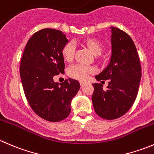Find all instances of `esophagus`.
<instances>
[{"instance_id":"34e87169","label":"esophagus","mask_w":154,"mask_h":154,"mask_svg":"<svg viewBox=\"0 0 154 154\" xmlns=\"http://www.w3.org/2000/svg\"><path fill=\"white\" fill-rule=\"evenodd\" d=\"M80 86L83 87L85 86V85H86V83H84V82H80Z\"/></svg>"}]
</instances>
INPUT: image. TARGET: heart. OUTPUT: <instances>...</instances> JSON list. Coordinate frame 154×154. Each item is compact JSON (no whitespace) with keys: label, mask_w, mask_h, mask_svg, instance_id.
I'll return each instance as SVG.
<instances>
[{"label":"heart","mask_w":154,"mask_h":154,"mask_svg":"<svg viewBox=\"0 0 154 154\" xmlns=\"http://www.w3.org/2000/svg\"><path fill=\"white\" fill-rule=\"evenodd\" d=\"M83 45L88 48L91 54L94 56L100 55L103 51V45L97 39L95 38H87L83 42ZM75 47L71 42H68L62 50V54L64 60L67 62H71L74 59ZM93 73V69L91 67L83 66L80 64H74L69 66L67 70V74L71 78L78 80H86L88 75Z\"/></svg>","instance_id":"heart-1"}]
</instances>
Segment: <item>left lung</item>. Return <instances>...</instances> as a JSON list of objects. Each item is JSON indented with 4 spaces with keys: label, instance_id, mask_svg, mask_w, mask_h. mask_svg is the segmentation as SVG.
I'll list each match as a JSON object with an SVG mask.
<instances>
[{
    "label": "left lung",
    "instance_id": "left-lung-1",
    "mask_svg": "<svg viewBox=\"0 0 154 154\" xmlns=\"http://www.w3.org/2000/svg\"><path fill=\"white\" fill-rule=\"evenodd\" d=\"M112 28V57L109 66L97 75V81L109 80L106 90L94 83L91 100L97 116L113 120L124 116L137 97L142 67L134 42L122 29Z\"/></svg>",
    "mask_w": 154,
    "mask_h": 154
}]
</instances>
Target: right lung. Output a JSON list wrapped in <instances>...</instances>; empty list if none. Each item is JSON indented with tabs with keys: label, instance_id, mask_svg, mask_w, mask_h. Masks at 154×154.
Listing matches in <instances>:
<instances>
[{
	"label": "right lung",
	"instance_id": "add662e5",
	"mask_svg": "<svg viewBox=\"0 0 154 154\" xmlns=\"http://www.w3.org/2000/svg\"><path fill=\"white\" fill-rule=\"evenodd\" d=\"M68 42L62 31L42 29L28 40L23 53L20 76L27 102L34 112L45 120L58 122L71 112V103L80 88L77 80L63 83L54 77L64 72L62 50Z\"/></svg>",
	"mask_w": 154,
	"mask_h": 154
}]
</instances>
